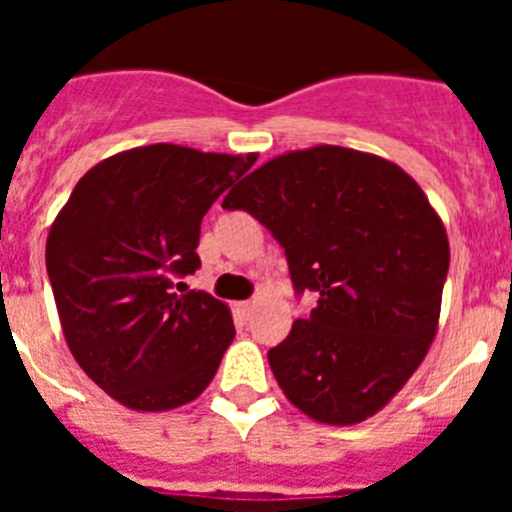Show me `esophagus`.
I'll return each instance as SVG.
<instances>
[{"label": "esophagus", "mask_w": 512, "mask_h": 512, "mask_svg": "<svg viewBox=\"0 0 512 512\" xmlns=\"http://www.w3.org/2000/svg\"><path fill=\"white\" fill-rule=\"evenodd\" d=\"M251 310H253V302L251 300L235 302V312H238V315H243V318H248V315H251Z\"/></svg>", "instance_id": "esophagus-1"}]
</instances>
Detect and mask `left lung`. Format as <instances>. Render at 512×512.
I'll list each match as a JSON object with an SVG mask.
<instances>
[{
  "instance_id": "left-lung-1",
  "label": "left lung",
  "mask_w": 512,
  "mask_h": 512,
  "mask_svg": "<svg viewBox=\"0 0 512 512\" xmlns=\"http://www.w3.org/2000/svg\"><path fill=\"white\" fill-rule=\"evenodd\" d=\"M287 253L318 305L269 351L287 400L328 425L372 418L405 387L438 330L449 238L413 176L374 153L315 146L271 158L223 200Z\"/></svg>"
}]
</instances>
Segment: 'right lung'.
I'll return each instance as SVG.
<instances>
[{
	"label": "right lung",
	"mask_w": 512,
	"mask_h": 512,
	"mask_svg": "<svg viewBox=\"0 0 512 512\" xmlns=\"http://www.w3.org/2000/svg\"><path fill=\"white\" fill-rule=\"evenodd\" d=\"M256 164L197 148L140 146L104 158L53 220L45 266L69 351L97 387L138 413L197 400L235 338L228 305L185 292L200 223Z\"/></svg>",
	"instance_id": "obj_1"
}]
</instances>
